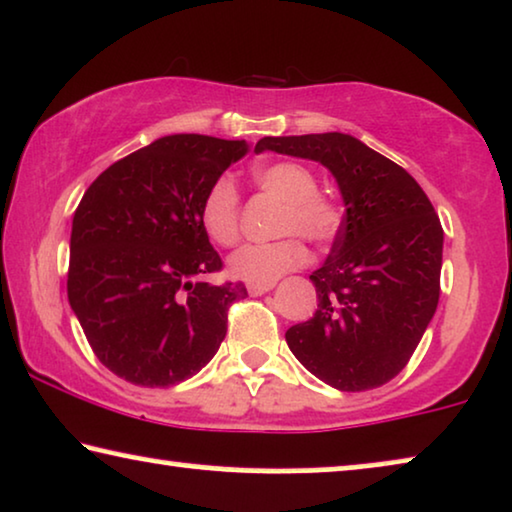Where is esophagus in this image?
Listing matches in <instances>:
<instances>
[{"label": "esophagus", "mask_w": 512, "mask_h": 512, "mask_svg": "<svg viewBox=\"0 0 512 512\" xmlns=\"http://www.w3.org/2000/svg\"><path fill=\"white\" fill-rule=\"evenodd\" d=\"M272 286H275V284H249L247 289H249L251 296H263V293H268Z\"/></svg>", "instance_id": "esophagus-1"}]
</instances>
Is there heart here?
Returning <instances> with one entry per match:
<instances>
[{
    "label": "heart",
    "mask_w": 512,
    "mask_h": 512,
    "mask_svg": "<svg viewBox=\"0 0 512 512\" xmlns=\"http://www.w3.org/2000/svg\"><path fill=\"white\" fill-rule=\"evenodd\" d=\"M254 181L263 193L284 202L279 230L286 235L268 244H244L228 258V270L235 279L249 284H272L289 270L300 268L307 261V240L326 244L338 235L342 214L331 198L321 195L317 177L310 167L291 163L261 165L254 170ZM242 200L235 181L230 177L216 179L205 193L200 205V223L221 247H233L240 240Z\"/></svg>",
    "instance_id": "b5f03b06"
}]
</instances>
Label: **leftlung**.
<instances>
[{
  "instance_id": "obj_1",
  "label": "left lung",
  "mask_w": 512,
  "mask_h": 512,
  "mask_svg": "<svg viewBox=\"0 0 512 512\" xmlns=\"http://www.w3.org/2000/svg\"><path fill=\"white\" fill-rule=\"evenodd\" d=\"M256 153L317 160L345 202L331 256L310 279L317 312L286 331L293 356L340 391L387 384L408 366L440 296L443 226L422 186L342 132L263 137Z\"/></svg>"
}]
</instances>
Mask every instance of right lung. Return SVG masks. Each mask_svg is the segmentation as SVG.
Instances as JSON below:
<instances>
[{
	"label": "right lung",
	"mask_w": 512,
	"mask_h": 512,
	"mask_svg": "<svg viewBox=\"0 0 512 512\" xmlns=\"http://www.w3.org/2000/svg\"><path fill=\"white\" fill-rule=\"evenodd\" d=\"M244 139L170 135L107 167L74 212L67 298L102 366L137 387H170L219 352L242 282L223 268L200 223L209 186Z\"/></svg>",
	"instance_id": "add662e5"
}]
</instances>
